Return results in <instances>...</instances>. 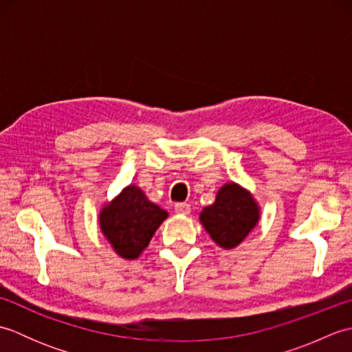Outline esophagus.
<instances>
[{"label":"esophagus","instance_id":"obj_1","mask_svg":"<svg viewBox=\"0 0 352 352\" xmlns=\"http://www.w3.org/2000/svg\"><path fill=\"white\" fill-rule=\"evenodd\" d=\"M175 212L178 214H189L190 213V204H188V203H177L175 204Z\"/></svg>","mask_w":352,"mask_h":352}]
</instances>
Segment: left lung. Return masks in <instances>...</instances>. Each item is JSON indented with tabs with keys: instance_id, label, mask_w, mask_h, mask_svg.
<instances>
[{
	"instance_id": "1",
	"label": "left lung",
	"mask_w": 352,
	"mask_h": 352,
	"mask_svg": "<svg viewBox=\"0 0 352 352\" xmlns=\"http://www.w3.org/2000/svg\"><path fill=\"white\" fill-rule=\"evenodd\" d=\"M260 206L250 190L237 183H226L216 193L214 203L203 208L199 222L216 245L233 250L256 228Z\"/></svg>"
}]
</instances>
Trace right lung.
Segmentation results:
<instances>
[{
  "instance_id": "1",
  "label": "right lung",
  "mask_w": 352,
  "mask_h": 352,
  "mask_svg": "<svg viewBox=\"0 0 352 352\" xmlns=\"http://www.w3.org/2000/svg\"><path fill=\"white\" fill-rule=\"evenodd\" d=\"M168 212L151 203L136 184L126 186L100 212V228L111 248L125 260L138 258Z\"/></svg>"
}]
</instances>
